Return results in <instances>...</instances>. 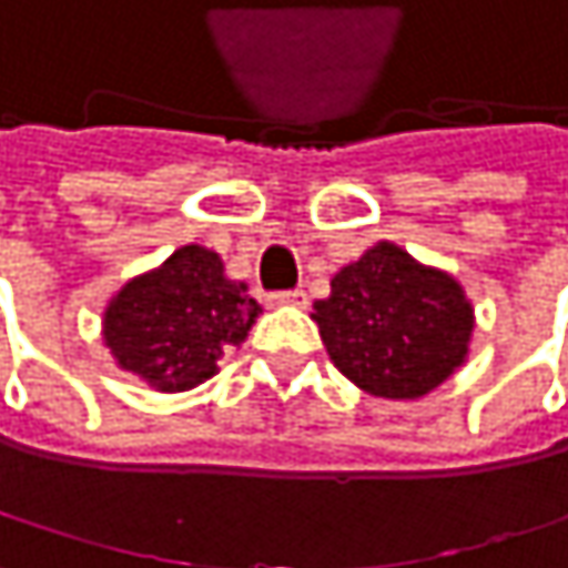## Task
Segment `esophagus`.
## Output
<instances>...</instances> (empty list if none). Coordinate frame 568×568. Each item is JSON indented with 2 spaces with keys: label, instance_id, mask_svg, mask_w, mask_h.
Instances as JSON below:
<instances>
[{
  "label": "esophagus",
  "instance_id": "obj_1",
  "mask_svg": "<svg viewBox=\"0 0 568 568\" xmlns=\"http://www.w3.org/2000/svg\"><path fill=\"white\" fill-rule=\"evenodd\" d=\"M271 304H294V307H301V304H307V294L304 291H277V294H271Z\"/></svg>",
  "mask_w": 568,
  "mask_h": 568
}]
</instances>
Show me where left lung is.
<instances>
[{
	"mask_svg": "<svg viewBox=\"0 0 568 568\" xmlns=\"http://www.w3.org/2000/svg\"><path fill=\"white\" fill-rule=\"evenodd\" d=\"M334 368L362 392L412 402L435 392L468 358L475 327L462 284L378 241L331 277L311 314Z\"/></svg>",
	"mask_w": 568,
	"mask_h": 568,
	"instance_id": "1",
	"label": "left lung"
}]
</instances>
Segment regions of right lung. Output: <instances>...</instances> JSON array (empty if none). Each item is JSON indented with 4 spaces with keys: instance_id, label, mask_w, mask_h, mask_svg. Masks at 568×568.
I'll return each mask as SVG.
<instances>
[{
    "instance_id": "1",
    "label": "right lung",
    "mask_w": 568,
    "mask_h": 568,
    "mask_svg": "<svg viewBox=\"0 0 568 568\" xmlns=\"http://www.w3.org/2000/svg\"><path fill=\"white\" fill-rule=\"evenodd\" d=\"M257 314L261 304L224 274L221 254L186 244L116 291L103 341L116 365L150 388L186 392L217 375L224 351L244 344Z\"/></svg>"
}]
</instances>
